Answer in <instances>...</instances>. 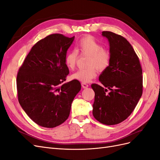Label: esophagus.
Returning <instances> with one entry per match:
<instances>
[{
    "label": "esophagus",
    "instance_id": "34e87169",
    "mask_svg": "<svg viewBox=\"0 0 160 160\" xmlns=\"http://www.w3.org/2000/svg\"><path fill=\"white\" fill-rule=\"evenodd\" d=\"M81 85H82V88H84V89L88 88L89 87V85L87 83H81Z\"/></svg>",
    "mask_w": 160,
    "mask_h": 160
}]
</instances>
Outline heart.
<instances>
[{"label":"heart","instance_id":"obj_1","mask_svg":"<svg viewBox=\"0 0 160 160\" xmlns=\"http://www.w3.org/2000/svg\"><path fill=\"white\" fill-rule=\"evenodd\" d=\"M78 52L89 55L87 65L84 69H78L71 75V78L82 83H88L98 75V71H103L110 65L111 55L110 52L103 48L102 45L90 35L81 38L76 44V49L69 51L65 58L66 66L69 69L75 67L78 59Z\"/></svg>","mask_w":160,"mask_h":160}]
</instances>
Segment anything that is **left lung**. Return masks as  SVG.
Here are the masks:
<instances>
[{"mask_svg": "<svg viewBox=\"0 0 160 160\" xmlns=\"http://www.w3.org/2000/svg\"><path fill=\"white\" fill-rule=\"evenodd\" d=\"M108 39L111 63L99 77L102 85L92 84L95 92L93 115L100 123L116 125L133 112L143 92L142 69L139 58L126 38L103 31Z\"/></svg>", "mask_w": 160, "mask_h": 160, "instance_id": "left-lung-1", "label": "left lung"}]
</instances>
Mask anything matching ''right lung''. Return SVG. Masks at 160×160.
<instances>
[{"label": "right lung", "instance_id": "1", "mask_svg": "<svg viewBox=\"0 0 160 160\" xmlns=\"http://www.w3.org/2000/svg\"><path fill=\"white\" fill-rule=\"evenodd\" d=\"M74 38L58 33L48 35L32 47L18 69V102L40 126L52 128L65 122L81 90L77 80L62 83L69 73L65 58Z\"/></svg>", "mask_w": 160, "mask_h": 160}]
</instances>
